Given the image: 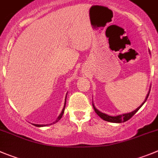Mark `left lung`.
I'll use <instances>...</instances> for the list:
<instances>
[{
    "mask_svg": "<svg viewBox=\"0 0 158 158\" xmlns=\"http://www.w3.org/2000/svg\"><path fill=\"white\" fill-rule=\"evenodd\" d=\"M150 90L149 91L148 95H147V98H146L145 101H144V102H143V103H142L141 105H140L139 106V107L137 108L136 110H135L132 111V112H131V113H128V114H121V115L116 116V117H112V116H109V115H107V114H103V113H102V112H100V111L98 110H97L96 108L95 107V106H94V104H92V106H93V108H94V110H95V113H96V114H98V115H99V117H100V118H102V120H104V121H109V122H113V123L125 122V121H128V120H129L130 118H131V117H132V116L134 115V114H135V113H136L137 111H138L140 109V107H141L142 106H143V104L145 103V102H146V101H147V98H148V96H149V94H150Z\"/></svg>",
    "mask_w": 158,
    "mask_h": 158,
    "instance_id": "1",
    "label": "left lung"
}]
</instances>
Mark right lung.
Returning <instances> with one entry per match:
<instances>
[{"instance_id":"right-lung-1","label":"right lung","mask_w":158,"mask_h":158,"mask_svg":"<svg viewBox=\"0 0 158 158\" xmlns=\"http://www.w3.org/2000/svg\"><path fill=\"white\" fill-rule=\"evenodd\" d=\"M66 100L65 101V105H64V108H63V110H62V113H61V114H60V115H59V117H58L57 120H56V121H55L54 123H52V124H55V123H56V122H57V121H59V120L61 119V118H62V117H63V113H64L65 106H66ZM34 125H35V126H37V127H42V126H45V125H44V124H34Z\"/></svg>"}]
</instances>
